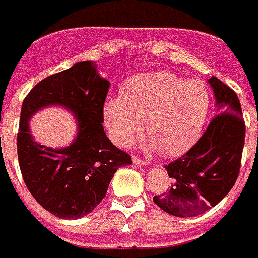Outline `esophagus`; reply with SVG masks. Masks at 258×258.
<instances>
[{
	"instance_id": "obj_1",
	"label": "esophagus",
	"mask_w": 258,
	"mask_h": 258,
	"mask_svg": "<svg viewBox=\"0 0 258 258\" xmlns=\"http://www.w3.org/2000/svg\"><path fill=\"white\" fill-rule=\"evenodd\" d=\"M132 161L133 164H136V165H147V161H144L142 158H139L138 155H132Z\"/></svg>"
}]
</instances>
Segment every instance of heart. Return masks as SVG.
<instances>
[{"mask_svg":"<svg viewBox=\"0 0 258 258\" xmlns=\"http://www.w3.org/2000/svg\"><path fill=\"white\" fill-rule=\"evenodd\" d=\"M210 111V94L199 80L171 72L131 79L122 97L109 98L104 119L115 143L126 147L143 131L164 157H178L197 140Z\"/></svg>","mask_w":258,"mask_h":258,"instance_id":"heart-1","label":"heart"}]
</instances>
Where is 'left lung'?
<instances>
[{
    "label": "left lung",
    "mask_w": 258,
    "mask_h": 258,
    "mask_svg": "<svg viewBox=\"0 0 258 258\" xmlns=\"http://www.w3.org/2000/svg\"><path fill=\"white\" fill-rule=\"evenodd\" d=\"M218 112L189 151L165 165L169 191L154 203L175 217H195L229 193L240 171L246 125L236 93L215 76L208 79Z\"/></svg>",
    "instance_id": "left-lung-1"
}]
</instances>
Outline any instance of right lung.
Returning a JSON list of instances; mask_svg holds the SVG:
<instances>
[{"label":"right lung","mask_w":258,"mask_h":258,"mask_svg":"<svg viewBox=\"0 0 258 258\" xmlns=\"http://www.w3.org/2000/svg\"><path fill=\"white\" fill-rule=\"evenodd\" d=\"M109 82L90 61L75 63L33 87L23 100L18 132V160L27 189L47 211L65 220L91 213L101 203L116 169L132 164L131 155L104 132V103ZM47 105H62L77 115L80 132L65 149L32 140L28 119Z\"/></svg>","instance_id":"right-lung-1"}]
</instances>
